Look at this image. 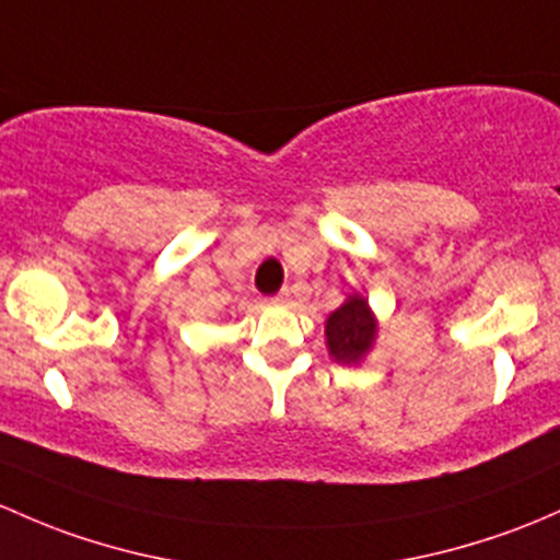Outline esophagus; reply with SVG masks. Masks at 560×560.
Here are the masks:
<instances>
[{
    "label": "esophagus",
    "mask_w": 560,
    "mask_h": 560,
    "mask_svg": "<svg viewBox=\"0 0 560 560\" xmlns=\"http://www.w3.org/2000/svg\"><path fill=\"white\" fill-rule=\"evenodd\" d=\"M290 290H281L279 292V295H273V298H270V303H273V305H284V303H290Z\"/></svg>",
    "instance_id": "1"
}]
</instances>
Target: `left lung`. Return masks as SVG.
I'll use <instances>...</instances> for the list:
<instances>
[{
    "label": "left lung",
    "instance_id": "left-lung-1",
    "mask_svg": "<svg viewBox=\"0 0 560 560\" xmlns=\"http://www.w3.org/2000/svg\"><path fill=\"white\" fill-rule=\"evenodd\" d=\"M325 335L329 357L335 362L357 364L373 349L375 335H378V322H375L368 300L362 295H349V300L340 308H335L329 314Z\"/></svg>",
    "mask_w": 560,
    "mask_h": 560
}]
</instances>
